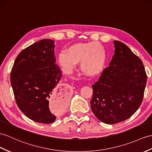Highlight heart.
Segmentation results:
<instances>
[{
    "mask_svg": "<svg viewBox=\"0 0 152 152\" xmlns=\"http://www.w3.org/2000/svg\"><path fill=\"white\" fill-rule=\"evenodd\" d=\"M106 61L105 50L97 42H79L69 46L58 55V62L66 73H71L76 64L85 75L94 76L104 69Z\"/></svg>",
    "mask_w": 152,
    "mask_h": 152,
    "instance_id": "heart-1",
    "label": "heart"
}]
</instances>
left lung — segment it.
<instances>
[{
    "label": "left lung",
    "mask_w": 152,
    "mask_h": 152,
    "mask_svg": "<svg viewBox=\"0 0 152 152\" xmlns=\"http://www.w3.org/2000/svg\"><path fill=\"white\" fill-rule=\"evenodd\" d=\"M115 53L94 85L91 109L101 122L113 124L128 119L142 101L147 76L142 61L124 44L114 40Z\"/></svg>",
    "instance_id": "8db88e82"
}]
</instances>
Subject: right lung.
I'll use <instances>...</instances> for the list:
<instances>
[{"label":"right lung","mask_w":152,"mask_h":152,"mask_svg":"<svg viewBox=\"0 0 152 152\" xmlns=\"http://www.w3.org/2000/svg\"><path fill=\"white\" fill-rule=\"evenodd\" d=\"M54 42L43 39L25 48L18 55L10 74L18 107L39 123L50 124L56 119L49 108L50 101L61 106V112L67 106V91L58 84L62 74L56 64Z\"/></svg>","instance_id":"right-lung-1"}]
</instances>
